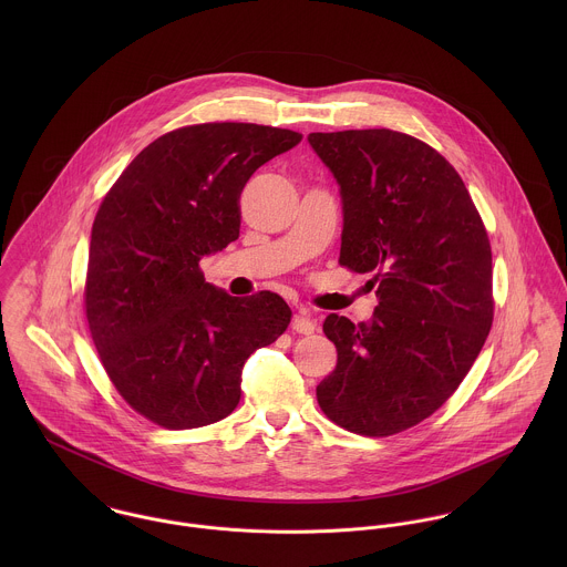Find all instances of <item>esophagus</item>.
I'll use <instances>...</instances> for the list:
<instances>
[{
  "label": "esophagus",
  "instance_id": "obj_1",
  "mask_svg": "<svg viewBox=\"0 0 567 567\" xmlns=\"http://www.w3.org/2000/svg\"><path fill=\"white\" fill-rule=\"evenodd\" d=\"M292 329L297 333H312L317 329V323L312 321V317L308 315V310H299L292 319Z\"/></svg>",
  "mask_w": 567,
  "mask_h": 567
}]
</instances>
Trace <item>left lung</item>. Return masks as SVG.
Segmentation results:
<instances>
[{"label":"left lung","mask_w":567,"mask_h":567,"mask_svg":"<svg viewBox=\"0 0 567 567\" xmlns=\"http://www.w3.org/2000/svg\"><path fill=\"white\" fill-rule=\"evenodd\" d=\"M308 142L340 187V264L375 272L378 288L369 321L324 319L338 362L317 400L340 427L389 436L445 404L485 344V225L458 172L410 135L369 128Z\"/></svg>","instance_id":"obj_1"}]
</instances>
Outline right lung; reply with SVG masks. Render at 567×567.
Masks as SVG:
<instances>
[{
    "instance_id": "right-lung-1",
    "label": "right lung",
    "mask_w": 567,
    "mask_h": 567,
    "mask_svg": "<svg viewBox=\"0 0 567 567\" xmlns=\"http://www.w3.org/2000/svg\"><path fill=\"white\" fill-rule=\"evenodd\" d=\"M301 135L257 124H198L144 148L104 196L91 229L84 306L120 395L167 430L231 414L248 355L292 319L275 292L231 297L198 261L240 236L252 172Z\"/></svg>"
}]
</instances>
